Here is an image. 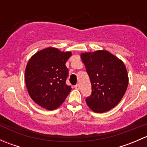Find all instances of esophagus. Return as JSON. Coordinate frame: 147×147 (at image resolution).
<instances>
[{
	"label": "esophagus",
	"instance_id": "obj_1",
	"mask_svg": "<svg viewBox=\"0 0 147 147\" xmlns=\"http://www.w3.org/2000/svg\"><path fill=\"white\" fill-rule=\"evenodd\" d=\"M75 88L76 89V90H79V89H80V85H79V84H77L76 85H75Z\"/></svg>",
	"mask_w": 147,
	"mask_h": 147
}]
</instances>
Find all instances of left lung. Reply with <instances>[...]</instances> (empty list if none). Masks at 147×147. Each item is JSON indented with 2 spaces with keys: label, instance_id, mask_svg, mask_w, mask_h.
I'll return each instance as SVG.
<instances>
[{
  "label": "left lung",
  "instance_id": "1",
  "mask_svg": "<svg viewBox=\"0 0 147 147\" xmlns=\"http://www.w3.org/2000/svg\"><path fill=\"white\" fill-rule=\"evenodd\" d=\"M92 84V94L86 98L93 112L103 113L115 107L127 90L129 78L124 63L107 50L81 54Z\"/></svg>",
  "mask_w": 147,
  "mask_h": 147
}]
</instances>
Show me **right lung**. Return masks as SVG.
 Returning <instances> with one entry per match:
<instances>
[{
	"instance_id": "obj_1",
	"label": "right lung",
	"mask_w": 147,
	"mask_h": 147,
	"mask_svg": "<svg viewBox=\"0 0 147 147\" xmlns=\"http://www.w3.org/2000/svg\"><path fill=\"white\" fill-rule=\"evenodd\" d=\"M71 52L47 47L30 57L26 65L25 79L29 95L35 103L48 110L57 109L70 92L67 85L68 69L65 63Z\"/></svg>"
}]
</instances>
